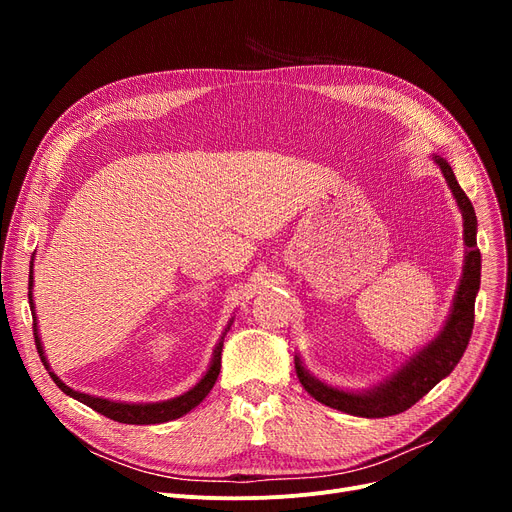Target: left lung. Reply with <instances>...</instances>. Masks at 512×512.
Masks as SVG:
<instances>
[{"mask_svg":"<svg viewBox=\"0 0 512 512\" xmlns=\"http://www.w3.org/2000/svg\"><path fill=\"white\" fill-rule=\"evenodd\" d=\"M436 166L446 178L450 193L463 213V242L465 259L463 274L456 286L450 313L436 338L429 340L417 353H413L405 363H400L388 378L367 390H344L332 384L321 382L305 367L301 355L294 357L299 382L303 388L321 405L330 409L355 415V417H390L411 409L419 398H423L446 375L452 373L456 363L461 361L469 344L475 319V297L481 282V255L477 249V215L465 195L463 188L454 178L448 161L438 153L432 155Z\"/></svg>","mask_w":512,"mask_h":512,"instance_id":"8db88e82","label":"left lung"}]
</instances>
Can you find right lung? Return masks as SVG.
<instances>
[{
	"label": "right lung",
	"instance_id": "1",
	"mask_svg": "<svg viewBox=\"0 0 512 512\" xmlns=\"http://www.w3.org/2000/svg\"><path fill=\"white\" fill-rule=\"evenodd\" d=\"M33 265H35V253L31 259V270H29V305H31V313H33V330H35V344H37V353L45 365V369L49 371L51 380L56 382V386L72 396L74 400L83 402V405L91 407L93 411L110 417L114 421L120 423H128V425H153V423H166V421H174L182 415H186L188 411H193L197 405H201L203 398L211 392L215 380H218L220 375V367H222V346H224V338L232 326L234 317L228 321L226 330L222 332L218 344L213 348V355L209 361L207 371L203 373V378L191 388L186 390L180 396H174L170 400H159V402H122V400H110V398H103V396H93V394H85V392H78L72 390L70 386H66L56 373L51 371V365L47 361V355L43 351V342H41V334H39V326H37V313H35V301H33V284H35V274H33Z\"/></svg>",
	"mask_w": 512,
	"mask_h": 512
}]
</instances>
